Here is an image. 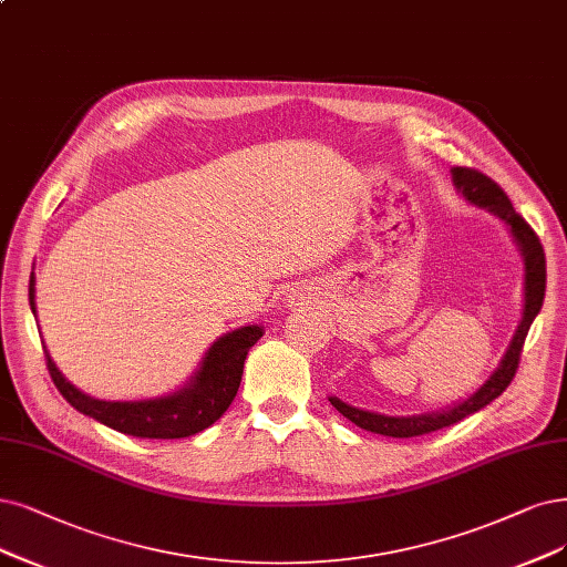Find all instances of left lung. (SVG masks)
<instances>
[{"label":"left lung","instance_id":"obj_1","mask_svg":"<svg viewBox=\"0 0 567 567\" xmlns=\"http://www.w3.org/2000/svg\"><path fill=\"white\" fill-rule=\"evenodd\" d=\"M451 175H453L455 188L465 196V200H470L476 207L488 209L491 215H495L497 219H502L509 226L512 236L520 249L523 264H526V282H523V287H526L523 289V299L526 301H523V316L516 327L514 339L505 352V358L499 360L497 369L488 375V381L481 385L474 394H470L467 400L457 402L449 409H442L436 413H417V415H383V413L354 409V406L341 402L339 396H329L331 406L337 409L341 415H346L350 423H354L367 432H373V434L394 436V439L430 434V432H436L442 427L455 425L457 421H463V417L476 413L478 409H484L486 404L497 400V396L507 390V385L516 375V369L520 362V350H523V343H526L528 329H530L533 320L537 318V312L542 310L544 289H547V259H544V247H542L535 230L530 228V224L516 213L507 194L502 192V188L484 173L472 171V167H453Z\"/></svg>","mask_w":567,"mask_h":567}]
</instances>
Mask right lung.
I'll list each match as a JSON object with an SVG mask.
<instances>
[{
    "label": "right lung",
    "instance_id": "add662e5",
    "mask_svg": "<svg viewBox=\"0 0 567 567\" xmlns=\"http://www.w3.org/2000/svg\"><path fill=\"white\" fill-rule=\"evenodd\" d=\"M30 308L37 316L34 272L30 276ZM261 337L264 329L259 324H247L224 333L221 339L209 346L198 371L184 388L142 402L95 400V396L74 388L60 373L47 346L44 354L55 388L79 413L91 415L97 423L116 432L140 439H184L203 432L224 415L240 388L247 352Z\"/></svg>",
    "mask_w": 567,
    "mask_h": 567
}]
</instances>
